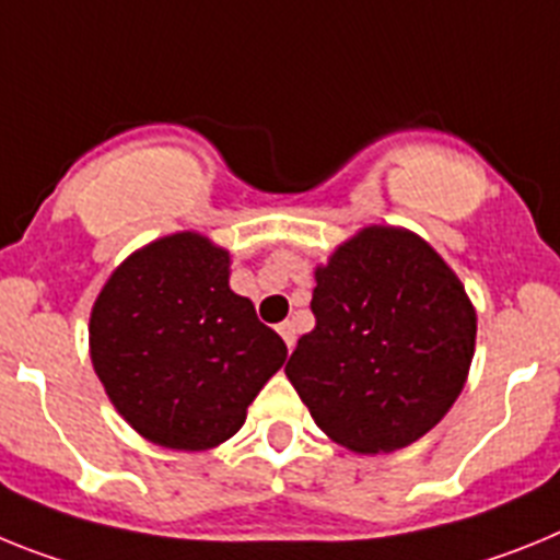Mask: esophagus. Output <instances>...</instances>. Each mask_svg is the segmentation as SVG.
I'll list each match as a JSON object with an SVG mask.
<instances>
[{
    "label": "esophagus",
    "instance_id": "obj_1",
    "mask_svg": "<svg viewBox=\"0 0 560 560\" xmlns=\"http://www.w3.org/2000/svg\"><path fill=\"white\" fill-rule=\"evenodd\" d=\"M279 335H281V338H284L287 349L293 352V347H295V327H293V324H290V320L279 324Z\"/></svg>",
    "mask_w": 560,
    "mask_h": 560
}]
</instances>
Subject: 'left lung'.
<instances>
[{
    "label": "left lung",
    "mask_w": 560,
    "mask_h": 560,
    "mask_svg": "<svg viewBox=\"0 0 560 560\" xmlns=\"http://www.w3.org/2000/svg\"><path fill=\"white\" fill-rule=\"evenodd\" d=\"M313 332L284 372L313 420L358 454L428 434L459 397L476 313L440 253L400 228H363L315 270Z\"/></svg>",
    "instance_id": "obj_1"
}]
</instances>
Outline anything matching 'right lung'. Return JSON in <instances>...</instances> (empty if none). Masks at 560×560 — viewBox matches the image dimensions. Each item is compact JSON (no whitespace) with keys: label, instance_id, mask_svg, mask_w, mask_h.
<instances>
[{"label":"right lung","instance_id":"obj_1","mask_svg":"<svg viewBox=\"0 0 560 560\" xmlns=\"http://www.w3.org/2000/svg\"><path fill=\"white\" fill-rule=\"evenodd\" d=\"M228 250L206 236L174 233L132 253L92 307V366L154 445L225 442L287 361L284 340L228 287Z\"/></svg>","mask_w":560,"mask_h":560}]
</instances>
